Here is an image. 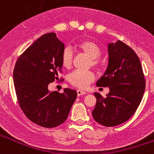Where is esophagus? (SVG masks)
Listing matches in <instances>:
<instances>
[{"instance_id": "obj_1", "label": "esophagus", "mask_w": 154, "mask_h": 154, "mask_svg": "<svg viewBox=\"0 0 154 154\" xmlns=\"http://www.w3.org/2000/svg\"><path fill=\"white\" fill-rule=\"evenodd\" d=\"M85 94H86V92H85V91H82L81 89H78L77 90V95H78V96H82V95H85Z\"/></svg>"}]
</instances>
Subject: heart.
<instances>
[{
	"mask_svg": "<svg viewBox=\"0 0 154 154\" xmlns=\"http://www.w3.org/2000/svg\"><path fill=\"white\" fill-rule=\"evenodd\" d=\"M75 48L86 54L91 58V64L94 67H98L100 64L98 60L101 55V48L99 45L92 40H84L78 42L75 45ZM72 62V52L69 48H65L61 54V62L63 67L69 69ZM69 82L74 86L79 89H85L94 80V74L90 71L75 70L69 75Z\"/></svg>",
	"mask_w": 154,
	"mask_h": 154,
	"instance_id": "1",
	"label": "heart"
}]
</instances>
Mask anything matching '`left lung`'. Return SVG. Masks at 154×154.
<instances>
[{"label":"left lung","instance_id":"left-lung-1","mask_svg":"<svg viewBox=\"0 0 154 154\" xmlns=\"http://www.w3.org/2000/svg\"><path fill=\"white\" fill-rule=\"evenodd\" d=\"M109 64L98 87H109L106 97L95 92L96 98L92 116L99 124L116 126L125 123L135 113L145 91L140 58L130 46L121 41L108 45Z\"/></svg>","mask_w":154,"mask_h":154}]
</instances>
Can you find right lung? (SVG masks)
Wrapping results in <instances>:
<instances>
[{
    "label": "right lung",
    "mask_w": 154,
    "mask_h": 154,
    "mask_svg": "<svg viewBox=\"0 0 154 154\" xmlns=\"http://www.w3.org/2000/svg\"><path fill=\"white\" fill-rule=\"evenodd\" d=\"M64 48L55 33L45 34L19 56L14 69V85L20 108L28 119L42 127L63 123L77 97L74 89L66 88L60 93L48 89V84L59 80Z\"/></svg>",
    "instance_id": "obj_1"
}]
</instances>
